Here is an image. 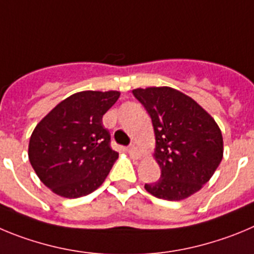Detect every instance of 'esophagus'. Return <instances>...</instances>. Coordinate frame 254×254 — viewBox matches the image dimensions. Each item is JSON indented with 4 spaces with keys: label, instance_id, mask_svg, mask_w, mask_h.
Wrapping results in <instances>:
<instances>
[{
    "label": "esophagus",
    "instance_id": "esophagus-1",
    "mask_svg": "<svg viewBox=\"0 0 254 254\" xmlns=\"http://www.w3.org/2000/svg\"><path fill=\"white\" fill-rule=\"evenodd\" d=\"M127 152H129V154L131 158H134V159L140 158V152H139V149L136 145H130V147L127 148Z\"/></svg>",
    "mask_w": 254,
    "mask_h": 254
}]
</instances>
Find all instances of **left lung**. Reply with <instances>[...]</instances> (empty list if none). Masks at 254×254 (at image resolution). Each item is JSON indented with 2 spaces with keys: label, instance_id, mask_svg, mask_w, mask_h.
Here are the masks:
<instances>
[{
  "label": "left lung",
  "instance_id": "1",
  "mask_svg": "<svg viewBox=\"0 0 254 254\" xmlns=\"http://www.w3.org/2000/svg\"><path fill=\"white\" fill-rule=\"evenodd\" d=\"M132 95L152 119L153 157L161 168V178L144 189L170 201L197 192L223 159L220 127L195 100L172 87L135 88Z\"/></svg>",
  "mask_w": 254,
  "mask_h": 254
}]
</instances>
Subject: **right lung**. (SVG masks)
<instances>
[{"label":"right lung","mask_w":254,"mask_h":254,"mask_svg":"<svg viewBox=\"0 0 254 254\" xmlns=\"http://www.w3.org/2000/svg\"><path fill=\"white\" fill-rule=\"evenodd\" d=\"M119 91L73 93L39 122L29 141V161L40 181L67 198L99 189L119 153L111 149L102 116Z\"/></svg>","instance_id":"1"}]
</instances>
